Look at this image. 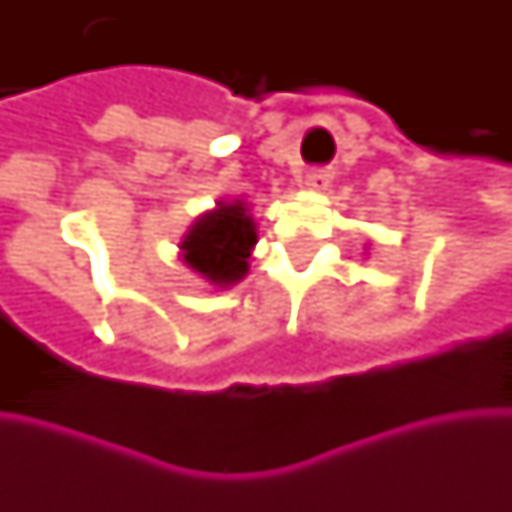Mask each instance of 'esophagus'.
<instances>
[{"label": "esophagus", "mask_w": 512, "mask_h": 512, "mask_svg": "<svg viewBox=\"0 0 512 512\" xmlns=\"http://www.w3.org/2000/svg\"><path fill=\"white\" fill-rule=\"evenodd\" d=\"M330 182H333V173L330 170H307L305 179H302V185L307 187V190H316V193H322V190H327L330 187Z\"/></svg>", "instance_id": "obj_1"}]
</instances>
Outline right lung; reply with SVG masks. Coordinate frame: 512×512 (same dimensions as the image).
Returning a JSON list of instances; mask_svg holds the SVG:
<instances>
[{"label": "right lung", "instance_id": "add662e5", "mask_svg": "<svg viewBox=\"0 0 512 512\" xmlns=\"http://www.w3.org/2000/svg\"><path fill=\"white\" fill-rule=\"evenodd\" d=\"M256 222L245 199L216 202L213 210L196 216L179 242V256L190 273L207 285L227 290L247 276V259L256 247Z\"/></svg>", "mask_w": 512, "mask_h": 512}]
</instances>
